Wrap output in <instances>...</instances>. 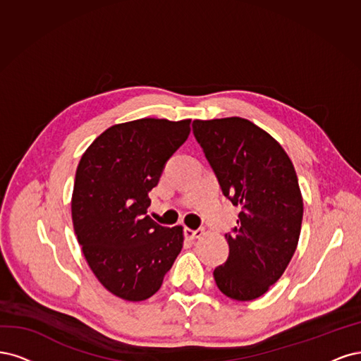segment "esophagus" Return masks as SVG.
<instances>
[{
	"label": "esophagus",
	"mask_w": 361,
	"mask_h": 361,
	"mask_svg": "<svg viewBox=\"0 0 361 361\" xmlns=\"http://www.w3.org/2000/svg\"><path fill=\"white\" fill-rule=\"evenodd\" d=\"M184 235L185 238H201L204 235V229H190V228H184Z\"/></svg>",
	"instance_id": "34e87169"
}]
</instances>
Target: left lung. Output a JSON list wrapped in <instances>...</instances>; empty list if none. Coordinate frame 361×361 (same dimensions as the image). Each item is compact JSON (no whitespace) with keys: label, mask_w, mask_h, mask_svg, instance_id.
<instances>
[{"label":"left lung","mask_w":361,"mask_h":361,"mask_svg":"<svg viewBox=\"0 0 361 361\" xmlns=\"http://www.w3.org/2000/svg\"><path fill=\"white\" fill-rule=\"evenodd\" d=\"M193 135L224 195L240 205L229 257L214 270L222 293L238 301L264 295L297 249L303 196L293 161L276 139L240 117L195 120Z\"/></svg>","instance_id":"obj_1"}]
</instances>
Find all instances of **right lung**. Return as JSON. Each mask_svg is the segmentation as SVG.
I'll use <instances>...</instances> for the list:
<instances>
[{
    "instance_id": "obj_1",
    "label": "right lung",
    "mask_w": 361,
    "mask_h": 361,
    "mask_svg": "<svg viewBox=\"0 0 361 361\" xmlns=\"http://www.w3.org/2000/svg\"><path fill=\"white\" fill-rule=\"evenodd\" d=\"M190 121L114 124L79 160L72 195L75 234L99 282L123 300L154 295L183 249V226L159 225L147 208L166 160L188 139Z\"/></svg>"
}]
</instances>
